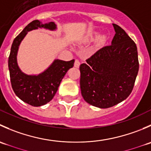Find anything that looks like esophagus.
<instances>
[{"instance_id": "obj_1", "label": "esophagus", "mask_w": 151, "mask_h": 151, "mask_svg": "<svg viewBox=\"0 0 151 151\" xmlns=\"http://www.w3.org/2000/svg\"><path fill=\"white\" fill-rule=\"evenodd\" d=\"M80 66V63L78 60H75V62H74V67L76 68H79Z\"/></svg>"}]
</instances>
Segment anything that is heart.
<instances>
[{"instance_id":"b5f03b06","label":"heart","mask_w":151,"mask_h":151,"mask_svg":"<svg viewBox=\"0 0 151 151\" xmlns=\"http://www.w3.org/2000/svg\"><path fill=\"white\" fill-rule=\"evenodd\" d=\"M99 33L96 31L91 32V33H88L85 36L84 39L85 42H93L96 38L97 37L96 40V45L97 47H101L106 44V41H107L108 38L106 34H101L98 36Z\"/></svg>"}]
</instances>
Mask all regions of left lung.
Here are the masks:
<instances>
[{"mask_svg":"<svg viewBox=\"0 0 151 151\" xmlns=\"http://www.w3.org/2000/svg\"><path fill=\"white\" fill-rule=\"evenodd\" d=\"M112 45L80 65V89L87 103L109 108L124 101L132 93L139 71L136 44L118 25Z\"/></svg>","mask_w":151,"mask_h":151,"instance_id":"left-lung-1","label":"left lung"}]
</instances>
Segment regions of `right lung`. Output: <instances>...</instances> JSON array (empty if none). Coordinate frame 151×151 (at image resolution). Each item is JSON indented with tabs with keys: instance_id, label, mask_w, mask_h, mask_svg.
Segmentation results:
<instances>
[{
	"instance_id": "right-lung-1",
	"label": "right lung",
	"mask_w": 151,
	"mask_h": 151,
	"mask_svg": "<svg viewBox=\"0 0 151 151\" xmlns=\"http://www.w3.org/2000/svg\"><path fill=\"white\" fill-rule=\"evenodd\" d=\"M39 28L55 31L57 30V25L54 22L43 24L38 19L32 21L14 39L9 58V70L14 92L22 101L33 106H41L52 99L62 79L68 70L74 66V60L64 61L55 59L50 66L40 74L24 73L17 63L19 45L29 31Z\"/></svg>"
}]
</instances>
